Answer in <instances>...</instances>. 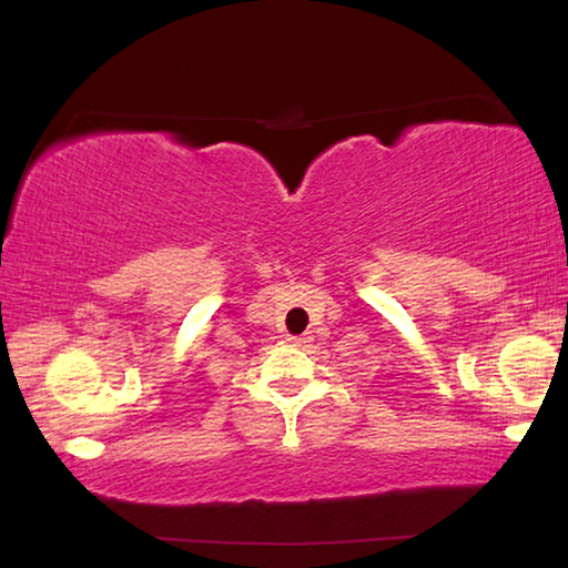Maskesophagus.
Here are the masks:
<instances>
[{
    "mask_svg": "<svg viewBox=\"0 0 568 568\" xmlns=\"http://www.w3.org/2000/svg\"><path fill=\"white\" fill-rule=\"evenodd\" d=\"M287 341H290V344H293V346H307L310 341H312V336H310V334H305V336H290Z\"/></svg>",
    "mask_w": 568,
    "mask_h": 568,
    "instance_id": "obj_1",
    "label": "esophagus"
}]
</instances>
